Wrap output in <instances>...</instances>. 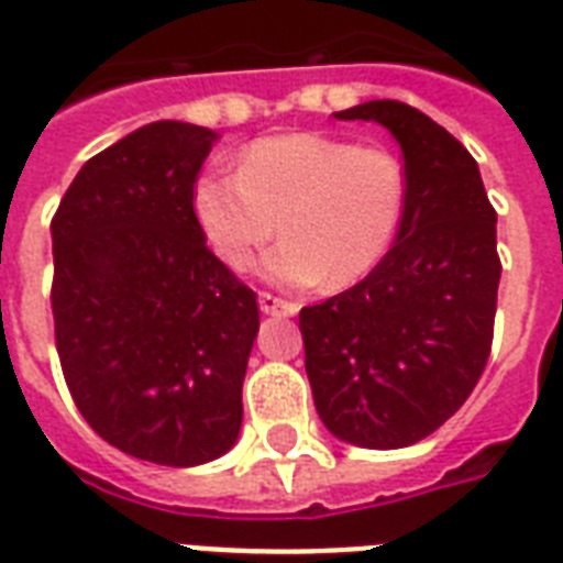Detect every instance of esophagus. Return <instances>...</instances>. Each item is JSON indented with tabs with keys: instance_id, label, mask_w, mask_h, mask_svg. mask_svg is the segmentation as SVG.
I'll use <instances>...</instances> for the list:
<instances>
[{
	"instance_id": "1",
	"label": "esophagus",
	"mask_w": 563,
	"mask_h": 563,
	"mask_svg": "<svg viewBox=\"0 0 563 563\" xmlns=\"http://www.w3.org/2000/svg\"><path fill=\"white\" fill-rule=\"evenodd\" d=\"M260 310L272 312V316H295L298 312V303L274 295V291H260Z\"/></svg>"
}]
</instances>
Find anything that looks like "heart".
<instances>
[{
	"instance_id": "b5f03b06",
	"label": "heart",
	"mask_w": 563,
	"mask_h": 563,
	"mask_svg": "<svg viewBox=\"0 0 563 563\" xmlns=\"http://www.w3.org/2000/svg\"><path fill=\"white\" fill-rule=\"evenodd\" d=\"M195 218L218 260L244 268L280 221L263 260L280 286H349L375 268L401 221L405 170L389 150L324 132L253 141L239 170L212 167L195 183Z\"/></svg>"
}]
</instances>
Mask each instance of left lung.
Returning a JSON list of instances; mask_svg holds the SVG:
<instances>
[{"mask_svg":"<svg viewBox=\"0 0 563 563\" xmlns=\"http://www.w3.org/2000/svg\"><path fill=\"white\" fill-rule=\"evenodd\" d=\"M377 120L405 153L396 244L357 286L300 310L307 375L330 434L401 449L434 434L478 384L501 263L496 209L470 150L398 100L336 111Z\"/></svg>","mask_w":563,"mask_h":563,"instance_id":"obj_1","label":"left lung"}]
</instances>
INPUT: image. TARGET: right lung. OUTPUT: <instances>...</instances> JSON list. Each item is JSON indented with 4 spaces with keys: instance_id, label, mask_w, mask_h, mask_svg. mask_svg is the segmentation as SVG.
<instances>
[{
    "instance_id": "1",
    "label": "right lung",
    "mask_w": 563,
    "mask_h": 563,
    "mask_svg": "<svg viewBox=\"0 0 563 563\" xmlns=\"http://www.w3.org/2000/svg\"><path fill=\"white\" fill-rule=\"evenodd\" d=\"M214 132L135 129L85 162L53 214V321L85 422L162 466L221 457L242 428L256 291L209 247L195 183Z\"/></svg>"
}]
</instances>
